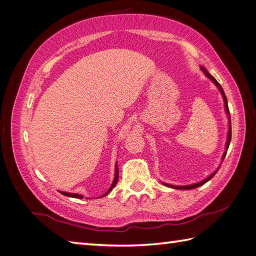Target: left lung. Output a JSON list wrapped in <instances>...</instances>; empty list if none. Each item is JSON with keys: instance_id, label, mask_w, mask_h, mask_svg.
Wrapping results in <instances>:
<instances>
[{"instance_id": "1", "label": "left lung", "mask_w": 256, "mask_h": 256, "mask_svg": "<svg viewBox=\"0 0 256 256\" xmlns=\"http://www.w3.org/2000/svg\"><path fill=\"white\" fill-rule=\"evenodd\" d=\"M202 70L204 72V74H205V75L209 78V80H210L214 84H215V85L217 86V88L218 90H220V94H222V98H224V104H225V110H226V114L228 115V120H230V126H228V133H227V141H226V146H225V148H226V151L224 152V154H222V160L225 159V156H226V153H227V150H228V146H230V138H232V126H230V110H228V104H227V98H226V95H225V92H224V90H222V86L220 85V84H218V82L215 80V78H214L210 74H209L207 70H206V68H204V67H202ZM220 169V168H218ZM218 169L215 171V172L214 174H212L210 176H208L206 179H204L202 181H200V182H198V184H188V186H174V184H164V186H166V187H170V188H174V189H180V190H189V189H194V188H197V187H200V186H202L204 184H206L207 181H209L216 174V172L218 171Z\"/></svg>"}]
</instances>
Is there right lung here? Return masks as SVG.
<instances>
[{
  "instance_id": "add662e5",
  "label": "right lung",
  "mask_w": 256,
  "mask_h": 256,
  "mask_svg": "<svg viewBox=\"0 0 256 256\" xmlns=\"http://www.w3.org/2000/svg\"><path fill=\"white\" fill-rule=\"evenodd\" d=\"M118 164L115 166V176H114V180H113V184H112V186H110V189L108 190V192H106L103 196L102 197H104V196H106V194H108V192H110V190H112L114 187H115V184H118ZM62 192V194H64V196H67V197H72V198H82V194H72V192Z\"/></svg>"
}]
</instances>
